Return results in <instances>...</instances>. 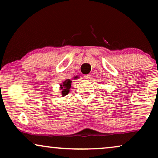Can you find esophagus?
<instances>
[{
  "mask_svg": "<svg viewBox=\"0 0 158 158\" xmlns=\"http://www.w3.org/2000/svg\"><path fill=\"white\" fill-rule=\"evenodd\" d=\"M84 77H85V79L86 80H90V75L88 74V75H85V76H84Z\"/></svg>",
  "mask_w": 158,
  "mask_h": 158,
  "instance_id": "34e87169",
  "label": "esophagus"
}]
</instances>
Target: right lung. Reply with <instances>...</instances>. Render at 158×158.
<instances>
[{"label": "right lung", "mask_w": 158, "mask_h": 158, "mask_svg": "<svg viewBox=\"0 0 158 158\" xmlns=\"http://www.w3.org/2000/svg\"><path fill=\"white\" fill-rule=\"evenodd\" d=\"M76 77H74V79ZM71 83H72V81H70V79L66 80L64 81L62 84H60V89L62 90V96H64L70 91V88L71 87Z\"/></svg>", "instance_id": "obj_1"}]
</instances>
